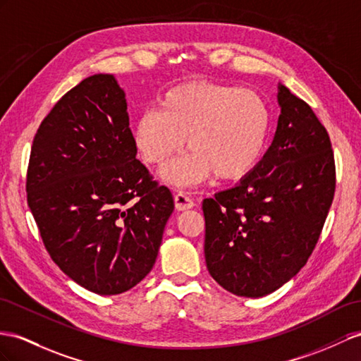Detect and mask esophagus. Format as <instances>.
Wrapping results in <instances>:
<instances>
[{
    "label": "esophagus",
    "mask_w": 361,
    "mask_h": 361,
    "mask_svg": "<svg viewBox=\"0 0 361 361\" xmlns=\"http://www.w3.org/2000/svg\"><path fill=\"white\" fill-rule=\"evenodd\" d=\"M173 201H175V207H177V210H180V212L192 209L193 206H195V202H193V200L188 195L186 192L177 193V195L173 197Z\"/></svg>",
    "instance_id": "1"
}]
</instances>
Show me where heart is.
Here are the masks:
<instances>
[{
	"instance_id": "1",
	"label": "heart",
	"mask_w": 361,
	"mask_h": 361,
	"mask_svg": "<svg viewBox=\"0 0 361 361\" xmlns=\"http://www.w3.org/2000/svg\"><path fill=\"white\" fill-rule=\"evenodd\" d=\"M160 108L149 106L135 118L133 138L149 164H166L161 177L175 186H193L216 177L236 181L261 161L271 131V109L253 90L212 82H189L168 90Z\"/></svg>"
}]
</instances>
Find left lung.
Here are the masks:
<instances>
[{"label": "left lung", "instance_id": "8db88e82", "mask_svg": "<svg viewBox=\"0 0 361 361\" xmlns=\"http://www.w3.org/2000/svg\"><path fill=\"white\" fill-rule=\"evenodd\" d=\"M277 104L274 138L255 171L202 201L207 270L241 298H262L300 271L334 198V152L325 126L282 84Z\"/></svg>", "mask_w": 361, "mask_h": 361}]
</instances>
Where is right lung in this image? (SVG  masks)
Here are the masks:
<instances>
[{
    "instance_id": "obj_1",
    "label": "right lung",
    "mask_w": 361,
    "mask_h": 361,
    "mask_svg": "<svg viewBox=\"0 0 361 361\" xmlns=\"http://www.w3.org/2000/svg\"><path fill=\"white\" fill-rule=\"evenodd\" d=\"M125 91L113 75L71 88L33 138L27 202L49 255L100 295L131 290L152 270L173 212L166 186L135 159Z\"/></svg>"
}]
</instances>
